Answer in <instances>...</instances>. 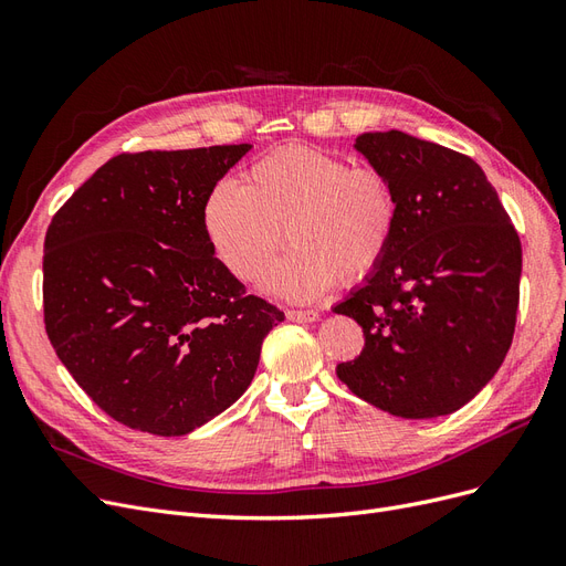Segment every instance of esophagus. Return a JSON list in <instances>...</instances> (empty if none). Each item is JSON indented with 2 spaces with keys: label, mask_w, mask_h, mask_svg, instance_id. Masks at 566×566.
Returning <instances> with one entry per match:
<instances>
[{
  "label": "esophagus",
  "mask_w": 566,
  "mask_h": 566,
  "mask_svg": "<svg viewBox=\"0 0 566 566\" xmlns=\"http://www.w3.org/2000/svg\"><path fill=\"white\" fill-rule=\"evenodd\" d=\"M318 312L316 310H293V312H287V318L290 321H295V323H314V321H318Z\"/></svg>",
  "instance_id": "1"
}]
</instances>
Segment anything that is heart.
I'll return each mask as SVG.
<instances>
[{"instance_id":"heart-1","label":"heart","mask_w":566,"mask_h":566,"mask_svg":"<svg viewBox=\"0 0 566 566\" xmlns=\"http://www.w3.org/2000/svg\"><path fill=\"white\" fill-rule=\"evenodd\" d=\"M397 227V200L373 167L310 146H285L256 160L241 184L219 181L202 202V229L217 260L238 281L262 285L285 238L271 287L290 302H312L337 276L368 279Z\"/></svg>"}]
</instances>
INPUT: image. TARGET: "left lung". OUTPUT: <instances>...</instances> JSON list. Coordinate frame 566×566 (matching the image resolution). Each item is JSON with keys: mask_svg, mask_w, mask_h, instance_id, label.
<instances>
[{"mask_svg": "<svg viewBox=\"0 0 566 566\" xmlns=\"http://www.w3.org/2000/svg\"><path fill=\"white\" fill-rule=\"evenodd\" d=\"M354 148L387 177L397 227L380 266L333 306L366 337L337 378L397 418L449 416L512 345L520 235L472 158L399 129L358 134Z\"/></svg>", "mask_w": 566, "mask_h": 566, "instance_id": "8db88e82", "label": "left lung"}]
</instances>
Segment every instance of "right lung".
Masks as SVG:
<instances>
[{
	"mask_svg": "<svg viewBox=\"0 0 566 566\" xmlns=\"http://www.w3.org/2000/svg\"><path fill=\"white\" fill-rule=\"evenodd\" d=\"M117 156L51 219L44 323L92 401L132 430L181 437L250 387L285 316L250 295L202 229V202L250 150Z\"/></svg>",
	"mask_w": 566,
	"mask_h": 566,
	"instance_id": "right-lung-1",
	"label": "right lung"
}]
</instances>
